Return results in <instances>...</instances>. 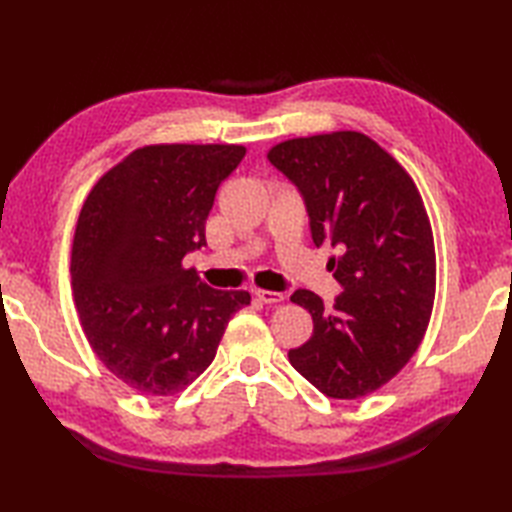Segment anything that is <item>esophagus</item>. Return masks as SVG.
<instances>
[{
  "mask_svg": "<svg viewBox=\"0 0 512 512\" xmlns=\"http://www.w3.org/2000/svg\"><path fill=\"white\" fill-rule=\"evenodd\" d=\"M255 297L262 303H268V306L284 301V295H281V292H275V290H255Z\"/></svg>",
  "mask_w": 512,
  "mask_h": 512,
  "instance_id": "1",
  "label": "esophagus"
}]
</instances>
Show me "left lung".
Segmentation results:
<instances>
[{
	"label": "left lung",
	"instance_id": "obj_1",
	"mask_svg": "<svg viewBox=\"0 0 512 512\" xmlns=\"http://www.w3.org/2000/svg\"><path fill=\"white\" fill-rule=\"evenodd\" d=\"M268 158L303 193L314 244L341 250L328 264L345 288L334 306L310 290L290 297L314 323L290 365L328 398H363L411 361L429 328L436 246L422 195L361 132L290 138Z\"/></svg>",
	"mask_w": 512,
	"mask_h": 512
}]
</instances>
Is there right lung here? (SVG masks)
Here are the masks:
<instances>
[{"label":"right lung","mask_w":512,"mask_h":512,"mask_svg":"<svg viewBox=\"0 0 512 512\" xmlns=\"http://www.w3.org/2000/svg\"><path fill=\"white\" fill-rule=\"evenodd\" d=\"M242 145L160 143L132 151L85 198L72 244V297L92 352L143 396H176L213 363L246 290L184 268L206 244L217 187Z\"/></svg>","instance_id":"obj_1"}]
</instances>
